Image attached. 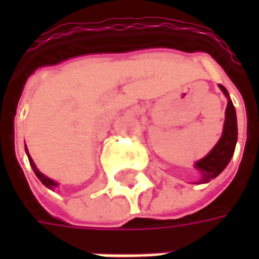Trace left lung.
I'll use <instances>...</instances> for the list:
<instances>
[{
  "instance_id": "8db88e82",
  "label": "left lung",
  "mask_w": 259,
  "mask_h": 259,
  "mask_svg": "<svg viewBox=\"0 0 259 259\" xmlns=\"http://www.w3.org/2000/svg\"><path fill=\"white\" fill-rule=\"evenodd\" d=\"M219 87L223 91V94L228 97L223 135L221 140L218 141L217 146L212 148V151L205 158H202L201 161L195 163V168L201 172L200 183H208L209 180L217 178L218 175L226 168L230 158L233 157L234 147H236V141H237V119H236L233 102L229 98L228 90L223 85H219Z\"/></svg>"
}]
</instances>
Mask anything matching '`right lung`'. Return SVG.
<instances>
[{"mask_svg": "<svg viewBox=\"0 0 259 259\" xmlns=\"http://www.w3.org/2000/svg\"><path fill=\"white\" fill-rule=\"evenodd\" d=\"M26 152H27V150H26ZM27 157H29V162H30L31 168H33V170H34V174H36V176L40 179V182H41L42 185L46 186V187H48V189H51L53 190L54 187H57V183L54 182V180H51L50 178H47V176H44V175L38 170V169L36 168V165H34V162H33V159L30 158V155H29V152H27Z\"/></svg>", "mask_w": 259, "mask_h": 259, "instance_id": "right-lung-1", "label": "right lung"}]
</instances>
